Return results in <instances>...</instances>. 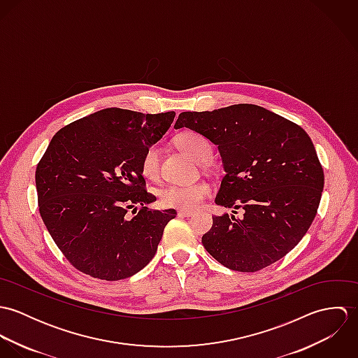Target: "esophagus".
Segmentation results:
<instances>
[{"label":"esophagus","mask_w":358,"mask_h":358,"mask_svg":"<svg viewBox=\"0 0 358 358\" xmlns=\"http://www.w3.org/2000/svg\"><path fill=\"white\" fill-rule=\"evenodd\" d=\"M178 215H179L180 217H190V216H193V215H194V212H193V210H186V209H180V210L178 212Z\"/></svg>","instance_id":"esophagus-1"}]
</instances>
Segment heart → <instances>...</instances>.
Here are the masks:
<instances>
[{
    "instance_id": "b5f03b06",
    "label": "heart",
    "mask_w": 358,
    "mask_h": 358,
    "mask_svg": "<svg viewBox=\"0 0 358 358\" xmlns=\"http://www.w3.org/2000/svg\"><path fill=\"white\" fill-rule=\"evenodd\" d=\"M178 146L190 154L196 161L205 162L212 155V148L204 136L197 132H182L176 138ZM142 173L148 179H155L159 175V148L150 145L141 159ZM212 194V189L205 182L186 183V185H168L161 190V203L165 206L180 208L186 210L197 209Z\"/></svg>"
}]
</instances>
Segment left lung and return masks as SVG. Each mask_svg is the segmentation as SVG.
I'll use <instances>...</instances> for the list:
<instances>
[{
    "instance_id": "obj_1",
    "label": "left lung",
    "mask_w": 358,
    "mask_h": 358,
    "mask_svg": "<svg viewBox=\"0 0 358 358\" xmlns=\"http://www.w3.org/2000/svg\"><path fill=\"white\" fill-rule=\"evenodd\" d=\"M190 128L217 145L226 175L215 203L243 208L213 216L203 245L223 266L259 271L294 250L313 223L324 171L306 131L256 104L183 111L175 128Z\"/></svg>"
}]
</instances>
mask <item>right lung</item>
<instances>
[{
  "instance_id": "right-lung-1",
  "label": "right lung",
  "mask_w": 358,
  "mask_h": 358,
  "mask_svg": "<svg viewBox=\"0 0 358 358\" xmlns=\"http://www.w3.org/2000/svg\"><path fill=\"white\" fill-rule=\"evenodd\" d=\"M173 118L175 111L111 107L53 135L36 169L38 208L55 244L78 271L117 281L153 259L176 210L145 206L155 197L146 190L141 159Z\"/></svg>"
}]
</instances>
